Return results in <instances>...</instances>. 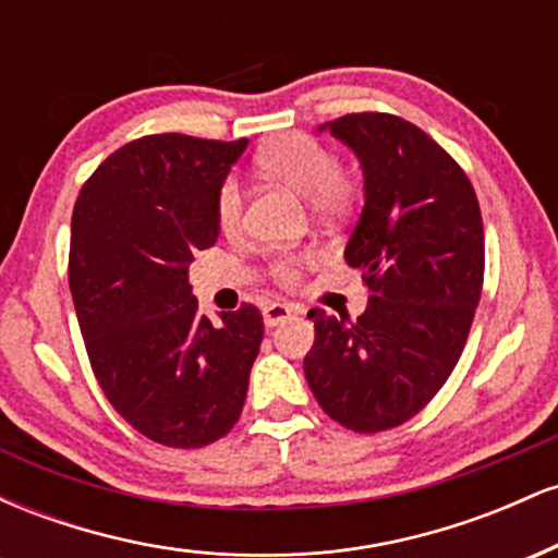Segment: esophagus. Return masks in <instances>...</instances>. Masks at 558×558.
Here are the masks:
<instances>
[{
    "mask_svg": "<svg viewBox=\"0 0 558 558\" xmlns=\"http://www.w3.org/2000/svg\"><path fill=\"white\" fill-rule=\"evenodd\" d=\"M293 315H296V310H293V306H288V304H267L265 312H262V319H265L267 328H275V325L286 323V319L293 317Z\"/></svg>",
    "mask_w": 558,
    "mask_h": 558,
    "instance_id": "obj_1",
    "label": "esophagus"
}]
</instances>
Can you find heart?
<instances>
[{"label": "heart", "instance_id": "1", "mask_svg": "<svg viewBox=\"0 0 558 558\" xmlns=\"http://www.w3.org/2000/svg\"><path fill=\"white\" fill-rule=\"evenodd\" d=\"M259 168L267 175L278 178L291 185L296 194L310 198L317 215H336L349 204L351 183L338 172V159L330 149H325L317 138L304 136V133H291V136L278 138L259 155ZM217 226L226 233H235L243 220V191L235 178H226L217 191L215 202ZM299 262L293 257H283L275 262L272 272L283 283H293L299 275Z\"/></svg>", "mask_w": 558, "mask_h": 558}]
</instances>
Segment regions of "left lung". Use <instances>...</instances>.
<instances>
[{
    "instance_id": "8db88e82",
    "label": "left lung",
    "mask_w": 558,
    "mask_h": 558,
    "mask_svg": "<svg viewBox=\"0 0 558 558\" xmlns=\"http://www.w3.org/2000/svg\"><path fill=\"white\" fill-rule=\"evenodd\" d=\"M354 151L364 207L343 248L373 291L356 323L312 310L304 375L325 414L380 433L420 412L462 356L485 267L470 178L417 125L383 112L323 123Z\"/></svg>"
}]
</instances>
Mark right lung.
I'll return each mask as SVG.
<instances>
[{
	"label": "right lung",
	"instance_id": "obj_1",
	"mask_svg": "<svg viewBox=\"0 0 558 558\" xmlns=\"http://www.w3.org/2000/svg\"><path fill=\"white\" fill-rule=\"evenodd\" d=\"M241 141L181 133L131 141L81 189L70 293L94 375L125 422L172 448H202L241 417L259 354V310L198 315L189 265L217 243V191Z\"/></svg>",
	"mask_w": 558,
	"mask_h": 558
}]
</instances>
